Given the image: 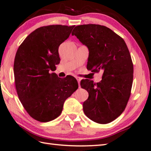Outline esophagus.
<instances>
[{
    "instance_id": "1",
    "label": "esophagus",
    "mask_w": 151,
    "mask_h": 151,
    "mask_svg": "<svg viewBox=\"0 0 151 151\" xmlns=\"http://www.w3.org/2000/svg\"><path fill=\"white\" fill-rule=\"evenodd\" d=\"M76 79L77 80V81H78V86H79V87H80V86H80V83H81V78H80V77H78V76H76Z\"/></svg>"
}]
</instances>
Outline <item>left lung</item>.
Listing matches in <instances>:
<instances>
[{"mask_svg":"<svg viewBox=\"0 0 151 151\" xmlns=\"http://www.w3.org/2000/svg\"><path fill=\"white\" fill-rule=\"evenodd\" d=\"M72 35L89 50L87 69L103 70L97 84L89 79L81 82L89 94L83 103L84 113L98 124L111 122L124 111L131 94L134 65L128 47L122 37L103 25L76 26Z\"/></svg>","mask_w":151,"mask_h":151,"instance_id":"obj_1","label":"left lung"}]
</instances>
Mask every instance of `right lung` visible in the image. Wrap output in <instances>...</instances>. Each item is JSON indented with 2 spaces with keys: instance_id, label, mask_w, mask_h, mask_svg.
Here are the masks:
<instances>
[{
  "instance_id": "1",
  "label": "right lung",
  "mask_w": 151,
  "mask_h": 151,
  "mask_svg": "<svg viewBox=\"0 0 151 151\" xmlns=\"http://www.w3.org/2000/svg\"><path fill=\"white\" fill-rule=\"evenodd\" d=\"M75 25L43 26L29 34L17 50L14 63L15 84L23 107L37 121L47 122L61 114L65 101L78 89L72 76L59 78L58 48Z\"/></svg>"
}]
</instances>
